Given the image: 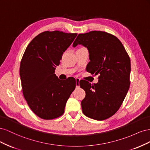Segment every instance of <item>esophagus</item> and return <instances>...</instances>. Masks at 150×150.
<instances>
[{"label": "esophagus", "instance_id": "34e87169", "mask_svg": "<svg viewBox=\"0 0 150 150\" xmlns=\"http://www.w3.org/2000/svg\"><path fill=\"white\" fill-rule=\"evenodd\" d=\"M79 81H80L79 78H76V86L77 88L79 87Z\"/></svg>", "mask_w": 150, "mask_h": 150}]
</instances>
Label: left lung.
I'll list each match as a JSON object with an SVG mask.
<instances>
[{
  "label": "left lung",
  "instance_id": "1",
  "mask_svg": "<svg viewBox=\"0 0 150 150\" xmlns=\"http://www.w3.org/2000/svg\"><path fill=\"white\" fill-rule=\"evenodd\" d=\"M82 45L88 50L89 62L86 71L99 74L98 83L80 81L86 92L81 101L83 114L102 121L114 115L123 102L129 88L131 62L120 40L103 31L80 34L72 47Z\"/></svg>",
  "mask_w": 150,
  "mask_h": 150
}]
</instances>
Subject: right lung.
Returning a JSON list of instances; mask_svg holds the SVG:
<instances>
[{"label": "right lung", "instance_id": "right-lung-1", "mask_svg": "<svg viewBox=\"0 0 150 150\" xmlns=\"http://www.w3.org/2000/svg\"><path fill=\"white\" fill-rule=\"evenodd\" d=\"M77 35L58 30L43 32L32 40L22 56V92L31 110L40 118L52 120L61 116L76 88L74 78L62 81L55 69Z\"/></svg>", "mask_w": 150, "mask_h": 150}]
</instances>
